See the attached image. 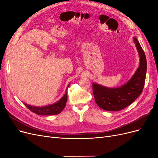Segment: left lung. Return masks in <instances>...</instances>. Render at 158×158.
<instances>
[{
    "label": "left lung",
    "instance_id": "8db88e82",
    "mask_svg": "<svg viewBox=\"0 0 158 158\" xmlns=\"http://www.w3.org/2000/svg\"><path fill=\"white\" fill-rule=\"evenodd\" d=\"M140 56V66L132 78L120 88H108L97 84H92L93 94L98 106L106 111H120L135 101L144 86L147 62L144 50L136 37H134Z\"/></svg>",
    "mask_w": 158,
    "mask_h": 158
}]
</instances>
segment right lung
Listing matches in <instances>:
<instances>
[{
    "label": "right lung",
    "mask_w": 158,
    "mask_h": 158,
    "mask_svg": "<svg viewBox=\"0 0 158 158\" xmlns=\"http://www.w3.org/2000/svg\"><path fill=\"white\" fill-rule=\"evenodd\" d=\"M69 87V85L67 87ZM66 101H67V92H66L58 102H56L54 104L50 105L45 107H33L30 105H27L25 103V106L27 108L29 109L31 111L34 113L39 115H53V114H57L60 113L66 106Z\"/></svg>",
    "instance_id": "1"
}]
</instances>
